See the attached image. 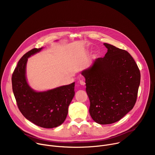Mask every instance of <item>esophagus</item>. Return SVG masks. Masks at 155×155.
I'll list each match as a JSON object with an SVG mask.
<instances>
[{
    "label": "esophagus",
    "mask_w": 155,
    "mask_h": 155,
    "mask_svg": "<svg viewBox=\"0 0 155 155\" xmlns=\"http://www.w3.org/2000/svg\"><path fill=\"white\" fill-rule=\"evenodd\" d=\"M79 83H80V84L81 85H83V86H84V85L85 84V82H84V81L83 80H80V81H79Z\"/></svg>",
    "instance_id": "34e87169"
}]
</instances>
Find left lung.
I'll list each match as a JSON object with an SVG mask.
<instances>
[{
	"label": "left lung",
	"mask_w": 155,
	"mask_h": 155,
	"mask_svg": "<svg viewBox=\"0 0 155 155\" xmlns=\"http://www.w3.org/2000/svg\"><path fill=\"white\" fill-rule=\"evenodd\" d=\"M107 52L81 72L90 101V114L100 124L121 120L134 107L140 82L138 66L126 51L104 43Z\"/></svg>",
	"instance_id": "left-lung-1"
}]
</instances>
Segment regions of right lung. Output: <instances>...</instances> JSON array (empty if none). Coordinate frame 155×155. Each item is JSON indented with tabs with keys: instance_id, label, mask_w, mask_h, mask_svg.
I'll use <instances>...</instances> for the list:
<instances>
[{
	"instance_id": "add662e5",
	"label": "right lung",
	"mask_w": 155,
	"mask_h": 155,
	"mask_svg": "<svg viewBox=\"0 0 155 155\" xmlns=\"http://www.w3.org/2000/svg\"><path fill=\"white\" fill-rule=\"evenodd\" d=\"M42 48H34L20 59L12 74V89L18 108L27 120L41 127L53 128L67 117L75 95V82L43 92L32 89L26 77L28 59Z\"/></svg>"
}]
</instances>
